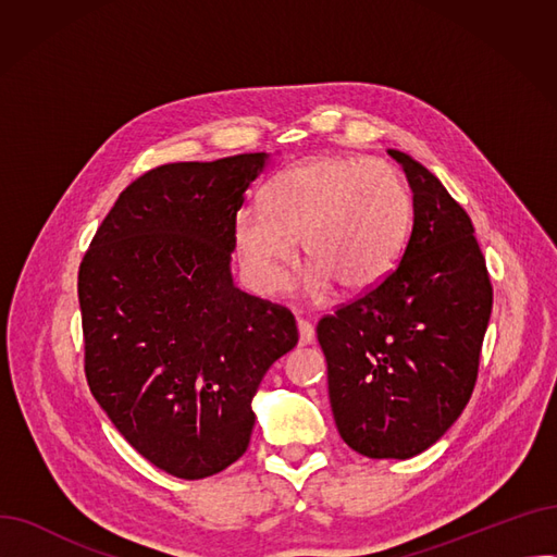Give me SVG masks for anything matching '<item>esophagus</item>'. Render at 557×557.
<instances>
[{"label":"esophagus","instance_id":"34e87169","mask_svg":"<svg viewBox=\"0 0 557 557\" xmlns=\"http://www.w3.org/2000/svg\"><path fill=\"white\" fill-rule=\"evenodd\" d=\"M298 341H300V345H309L313 341V327L302 318H298Z\"/></svg>","mask_w":557,"mask_h":557}]
</instances>
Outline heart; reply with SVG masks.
Instances as JSON below:
<instances>
[{
  "instance_id": "1",
  "label": "heart",
  "mask_w": 557,
  "mask_h": 557,
  "mask_svg": "<svg viewBox=\"0 0 557 557\" xmlns=\"http://www.w3.org/2000/svg\"><path fill=\"white\" fill-rule=\"evenodd\" d=\"M263 210L232 221L234 252L250 288L273 296L300 239L307 294L338 282L359 294L386 280L406 248L413 202L401 173L384 160L318 156L280 171L263 187Z\"/></svg>"
}]
</instances>
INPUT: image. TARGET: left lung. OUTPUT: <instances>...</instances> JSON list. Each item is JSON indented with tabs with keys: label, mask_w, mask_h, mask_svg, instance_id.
<instances>
[{
	"label": "left lung",
	"mask_w": 557,
	"mask_h": 557,
	"mask_svg": "<svg viewBox=\"0 0 557 557\" xmlns=\"http://www.w3.org/2000/svg\"><path fill=\"white\" fill-rule=\"evenodd\" d=\"M413 191V230L395 271L320 318L330 404L347 447L413 458L472 397L492 284L472 219L411 156L388 149Z\"/></svg>",
	"instance_id": "left-lung-1"
}]
</instances>
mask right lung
Here are the masks:
<instances>
[{
  "label": "right lung",
  "mask_w": 557,
  "mask_h": 557,
  "mask_svg": "<svg viewBox=\"0 0 557 557\" xmlns=\"http://www.w3.org/2000/svg\"><path fill=\"white\" fill-rule=\"evenodd\" d=\"M267 153L175 162L131 183L78 269L85 376L131 447L196 481L248 449L252 397L298 343L288 309L234 286L232 221Z\"/></svg>",
  "instance_id": "add662e5"
}]
</instances>
